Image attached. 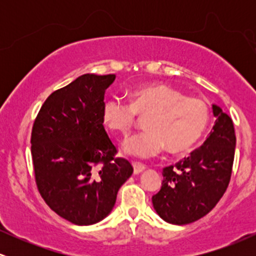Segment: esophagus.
<instances>
[{"label": "esophagus", "mask_w": 256, "mask_h": 256, "mask_svg": "<svg viewBox=\"0 0 256 256\" xmlns=\"http://www.w3.org/2000/svg\"><path fill=\"white\" fill-rule=\"evenodd\" d=\"M132 166H134V172L136 173V174L143 172L146 170V166L143 165V164H140V162H132Z\"/></svg>", "instance_id": "1"}]
</instances>
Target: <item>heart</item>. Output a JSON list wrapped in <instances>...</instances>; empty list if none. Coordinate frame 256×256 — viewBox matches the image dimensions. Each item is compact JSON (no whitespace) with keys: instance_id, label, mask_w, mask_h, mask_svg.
<instances>
[{"instance_id":"b5f03b06","label":"heart","mask_w":256,"mask_h":256,"mask_svg":"<svg viewBox=\"0 0 256 256\" xmlns=\"http://www.w3.org/2000/svg\"><path fill=\"white\" fill-rule=\"evenodd\" d=\"M140 116H148V130L124 143L126 152L137 158L154 156L167 148L172 154L189 152L204 136L210 120L204 100L186 96L167 84H149L131 92V104L112 96L102 107V122L110 132L128 136Z\"/></svg>"}]
</instances>
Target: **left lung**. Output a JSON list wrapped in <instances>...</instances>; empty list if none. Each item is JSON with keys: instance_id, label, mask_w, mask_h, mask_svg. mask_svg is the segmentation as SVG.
<instances>
[{"instance_id": "1", "label": "left lung", "mask_w": 256, "mask_h": 256, "mask_svg": "<svg viewBox=\"0 0 256 256\" xmlns=\"http://www.w3.org/2000/svg\"><path fill=\"white\" fill-rule=\"evenodd\" d=\"M216 116L210 136L190 156L162 170V186L152 198L165 222L185 225L201 219L222 198L231 179L236 134L232 119L213 104Z\"/></svg>"}]
</instances>
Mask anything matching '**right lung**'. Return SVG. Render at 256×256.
<instances>
[{
    "instance_id": "obj_1",
    "label": "right lung",
    "mask_w": 256,
    "mask_h": 256,
    "mask_svg": "<svg viewBox=\"0 0 256 256\" xmlns=\"http://www.w3.org/2000/svg\"><path fill=\"white\" fill-rule=\"evenodd\" d=\"M116 74H83L44 101L31 132L37 189L55 213L76 225L113 210L134 167L116 158L102 122L104 92Z\"/></svg>"
}]
</instances>
